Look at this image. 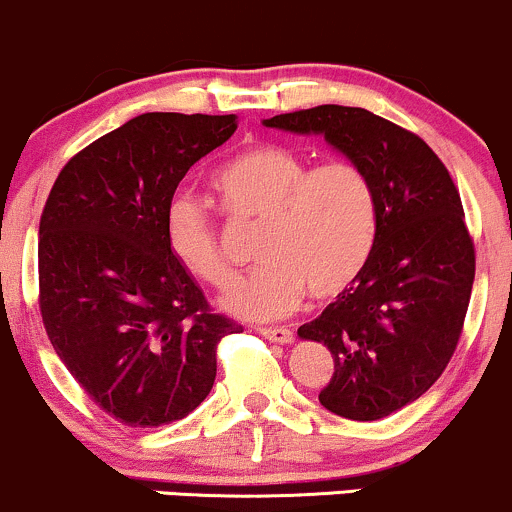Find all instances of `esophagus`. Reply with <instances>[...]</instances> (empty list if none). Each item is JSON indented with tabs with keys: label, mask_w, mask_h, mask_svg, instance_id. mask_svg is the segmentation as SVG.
<instances>
[{
	"label": "esophagus",
	"mask_w": 512,
	"mask_h": 512,
	"mask_svg": "<svg viewBox=\"0 0 512 512\" xmlns=\"http://www.w3.org/2000/svg\"><path fill=\"white\" fill-rule=\"evenodd\" d=\"M260 335L269 342H279V345H291L294 342V333L284 328V325H279V328H260Z\"/></svg>",
	"instance_id": "34e87169"
}]
</instances>
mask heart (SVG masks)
Listing matches in <instances>:
<instances>
[{"label": "heart", "mask_w": 512, "mask_h": 512, "mask_svg": "<svg viewBox=\"0 0 512 512\" xmlns=\"http://www.w3.org/2000/svg\"><path fill=\"white\" fill-rule=\"evenodd\" d=\"M218 204L233 221L262 223L257 260L265 265L223 296L240 318L272 320L299 306L311 291L333 299L359 277L374 247L376 199L367 172L350 160H311L277 143L230 157L211 179ZM172 257L189 274L228 286L233 267L218 243L206 206L174 196L165 209Z\"/></svg>", "instance_id": "heart-1"}]
</instances>
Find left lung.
I'll return each instance as SVG.
<instances>
[{
    "mask_svg": "<svg viewBox=\"0 0 512 512\" xmlns=\"http://www.w3.org/2000/svg\"><path fill=\"white\" fill-rule=\"evenodd\" d=\"M262 123L323 136L372 182V255L299 338L333 355L320 406L362 423L386 418L440 379L462 335L476 260L457 187L423 138L367 109L323 104Z\"/></svg>",
    "mask_w": 512,
    "mask_h": 512,
    "instance_id": "left-lung-1",
    "label": "left lung"
}]
</instances>
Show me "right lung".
Instances as JSON below:
<instances>
[{"label":"right lung","mask_w":512,"mask_h":512,"mask_svg":"<svg viewBox=\"0 0 512 512\" xmlns=\"http://www.w3.org/2000/svg\"><path fill=\"white\" fill-rule=\"evenodd\" d=\"M235 128L233 114H140L72 157L43 209L50 345L101 411L131 428L192 413L213 389L218 340L243 330L209 311L165 238L177 184Z\"/></svg>","instance_id":"add662e5"}]
</instances>
